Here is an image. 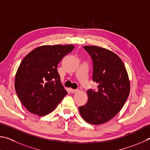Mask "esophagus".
<instances>
[{
  "label": "esophagus",
  "instance_id": "obj_1",
  "mask_svg": "<svg viewBox=\"0 0 150 150\" xmlns=\"http://www.w3.org/2000/svg\"><path fill=\"white\" fill-rule=\"evenodd\" d=\"M77 91H78V89H76V90H73V89H71V90H70V92L72 93H76V92H77Z\"/></svg>",
  "mask_w": 150,
  "mask_h": 150
}]
</instances>
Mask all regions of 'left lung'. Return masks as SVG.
<instances>
[{"mask_svg":"<svg viewBox=\"0 0 150 150\" xmlns=\"http://www.w3.org/2000/svg\"><path fill=\"white\" fill-rule=\"evenodd\" d=\"M93 62L92 80L98 90L87 91L88 101L79 107L81 116L91 125L112 119L124 106L130 93V82L121 59L114 52L98 46H84Z\"/></svg>","mask_w":150,"mask_h":150,"instance_id":"8db88e82","label":"left lung"}]
</instances>
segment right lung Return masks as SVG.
Returning a JSON list of instances; mask_svg holds the SVG:
<instances>
[{
    "instance_id": "add662e5",
    "label": "right lung",
    "mask_w": 150,
    "mask_h": 150,
    "mask_svg": "<svg viewBox=\"0 0 150 150\" xmlns=\"http://www.w3.org/2000/svg\"><path fill=\"white\" fill-rule=\"evenodd\" d=\"M72 45L38 47L23 58L15 78V90L23 105L31 113L43 116L56 108L68 93L57 66L72 51Z\"/></svg>"
}]
</instances>
